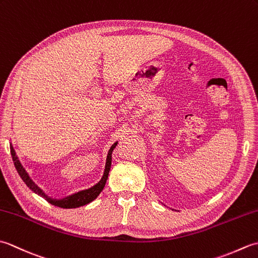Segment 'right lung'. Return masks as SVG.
<instances>
[{"instance_id":"add662e5","label":"right lung","mask_w":258,"mask_h":258,"mask_svg":"<svg viewBox=\"0 0 258 258\" xmlns=\"http://www.w3.org/2000/svg\"><path fill=\"white\" fill-rule=\"evenodd\" d=\"M116 145H117V142H115V143L111 146V149H109V151L107 153L105 169H104L103 176H102L100 182L96 183L94 186H92V187H90V188L80 190V191H78V193H74L72 195L63 197V199H53V197H50L48 195H46L44 191H43V189H41L34 182H33L32 178L30 177V175L27 174V172L25 171V168L22 166V164L19 161V157H18V155H16V153L13 149L12 144H11V155H12L16 171H18L21 178L23 179V182L27 185V187H29L31 190L34 191L35 194L42 196L43 199H45L48 203H50V204H52L54 206H57V207H61V208H76V207L84 206L86 204H89V203L93 202L103 190L104 186H105V184H106L107 177H108L109 168H111L112 152H113V150L115 149V146H116Z\"/></svg>"}]
</instances>
